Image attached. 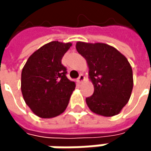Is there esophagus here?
I'll return each mask as SVG.
<instances>
[{"instance_id":"esophagus-1","label":"esophagus","mask_w":151,"mask_h":151,"mask_svg":"<svg viewBox=\"0 0 151 151\" xmlns=\"http://www.w3.org/2000/svg\"><path fill=\"white\" fill-rule=\"evenodd\" d=\"M84 80H85V77H84L83 74H80L79 77L78 78V83H82Z\"/></svg>"}]
</instances>
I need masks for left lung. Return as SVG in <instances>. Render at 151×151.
I'll list each match as a JSON object with an SVG mask.
<instances>
[{
  "mask_svg": "<svg viewBox=\"0 0 151 151\" xmlns=\"http://www.w3.org/2000/svg\"><path fill=\"white\" fill-rule=\"evenodd\" d=\"M77 51L87 62L93 94L86 99L89 109L96 114L111 117L118 114L131 96L132 67L124 55L103 43L77 42Z\"/></svg>",
  "mask_w": 151,
  "mask_h": 151,
  "instance_id": "obj_1",
  "label": "left lung"
}]
</instances>
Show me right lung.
<instances>
[{
    "label": "right lung",
    "instance_id": "1",
    "mask_svg": "<svg viewBox=\"0 0 151 151\" xmlns=\"http://www.w3.org/2000/svg\"><path fill=\"white\" fill-rule=\"evenodd\" d=\"M71 46L72 43L50 42L37 50L22 68V97L38 117H56L68 106L76 84L67 78L61 60Z\"/></svg>",
    "mask_w": 151,
    "mask_h": 151
}]
</instances>
